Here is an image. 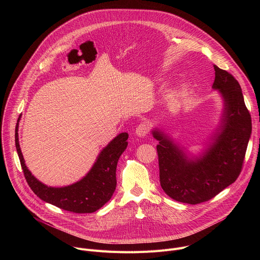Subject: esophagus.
Listing matches in <instances>:
<instances>
[{"mask_svg":"<svg viewBox=\"0 0 260 260\" xmlns=\"http://www.w3.org/2000/svg\"><path fill=\"white\" fill-rule=\"evenodd\" d=\"M148 133H149V126H148L146 123H141L136 128V135L140 138L146 137L148 135Z\"/></svg>","mask_w":260,"mask_h":260,"instance_id":"1","label":"esophagus"}]
</instances>
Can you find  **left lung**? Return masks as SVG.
<instances>
[{
  "instance_id": "obj_1",
  "label": "left lung",
  "mask_w": 260,
  "mask_h": 260,
  "mask_svg": "<svg viewBox=\"0 0 260 260\" xmlns=\"http://www.w3.org/2000/svg\"><path fill=\"white\" fill-rule=\"evenodd\" d=\"M212 85L223 102L219 125L209 138L203 152L190 153L165 128L153 127L159 180L164 191L173 200L197 205L211 200L239 177L252 133L251 116L242 88L235 77L214 66Z\"/></svg>"
}]
</instances>
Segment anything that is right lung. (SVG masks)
<instances>
[{
    "mask_svg": "<svg viewBox=\"0 0 260 260\" xmlns=\"http://www.w3.org/2000/svg\"><path fill=\"white\" fill-rule=\"evenodd\" d=\"M19 116L15 127V146L20 165L30 189L42 201L73 213H93L112 198L116 188V168L127 147V133H121L103 148L89 172L68 186H47L27 169L18 141Z\"/></svg>",
    "mask_w": 260,
    "mask_h": 260,
    "instance_id": "1",
    "label": "right lung"
}]
</instances>
